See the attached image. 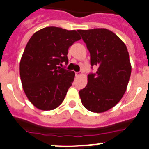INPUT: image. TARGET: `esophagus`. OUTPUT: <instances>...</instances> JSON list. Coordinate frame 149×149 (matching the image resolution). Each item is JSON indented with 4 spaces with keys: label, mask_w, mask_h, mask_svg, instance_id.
I'll list each match as a JSON object with an SVG mask.
<instances>
[{
    "label": "esophagus",
    "mask_w": 149,
    "mask_h": 149,
    "mask_svg": "<svg viewBox=\"0 0 149 149\" xmlns=\"http://www.w3.org/2000/svg\"><path fill=\"white\" fill-rule=\"evenodd\" d=\"M81 74V72H75V76L76 77H78V76H80Z\"/></svg>",
    "instance_id": "esophagus-1"
}]
</instances>
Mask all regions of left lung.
<instances>
[{"instance_id": "8db88e82", "label": "left lung", "mask_w": 149, "mask_h": 149, "mask_svg": "<svg viewBox=\"0 0 149 149\" xmlns=\"http://www.w3.org/2000/svg\"><path fill=\"white\" fill-rule=\"evenodd\" d=\"M90 53L95 74H88L86 87L79 91L84 107L93 113H103L119 103L127 89L131 65L125 44L104 28L78 30Z\"/></svg>"}]
</instances>
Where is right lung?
I'll return each mask as SVG.
<instances>
[{
    "mask_svg": "<svg viewBox=\"0 0 149 149\" xmlns=\"http://www.w3.org/2000/svg\"><path fill=\"white\" fill-rule=\"evenodd\" d=\"M81 39L74 30L48 27L28 41L20 61V77L26 96L36 108L52 110L63 103L75 73L59 65L68 63V48Z\"/></svg>",
    "mask_w": 149,
    "mask_h": 149,
    "instance_id": "obj_1",
    "label": "right lung"
}]
</instances>
